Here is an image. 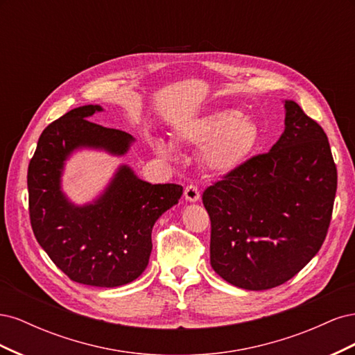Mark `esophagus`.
Wrapping results in <instances>:
<instances>
[{
    "instance_id": "1",
    "label": "esophagus",
    "mask_w": 355,
    "mask_h": 355,
    "mask_svg": "<svg viewBox=\"0 0 355 355\" xmlns=\"http://www.w3.org/2000/svg\"><path fill=\"white\" fill-rule=\"evenodd\" d=\"M184 196H185V198H187L188 201L196 202V201L200 200V191H198V188H197L196 185H188V187L185 188Z\"/></svg>"
}]
</instances>
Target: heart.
<instances>
[{
	"label": "heart",
	"mask_w": 355,
	"mask_h": 355,
	"mask_svg": "<svg viewBox=\"0 0 355 355\" xmlns=\"http://www.w3.org/2000/svg\"><path fill=\"white\" fill-rule=\"evenodd\" d=\"M173 137L179 145L202 146L201 161L207 170L228 175L253 155L259 142V127L240 111L220 110L182 123ZM157 149L164 155L171 154V146L164 141L157 142Z\"/></svg>",
	"instance_id": "1"
}]
</instances>
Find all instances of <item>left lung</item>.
Returning a JSON list of instances; mask_svg holds the SVG:
<instances>
[{"label": "left lung", "instance_id": "obj_1", "mask_svg": "<svg viewBox=\"0 0 355 355\" xmlns=\"http://www.w3.org/2000/svg\"><path fill=\"white\" fill-rule=\"evenodd\" d=\"M284 132L202 192L210 222V263L225 282L266 290L295 277L327 235L338 171L321 125L284 102Z\"/></svg>", "mask_w": 355, "mask_h": 355}]
</instances>
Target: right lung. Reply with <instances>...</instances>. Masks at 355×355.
Returning a JSON list of instances; mask_svg holds the SVG:
<instances>
[{
    "instance_id": "add662e5",
    "label": "right lung",
    "mask_w": 355,
    "mask_h": 355,
    "mask_svg": "<svg viewBox=\"0 0 355 355\" xmlns=\"http://www.w3.org/2000/svg\"><path fill=\"white\" fill-rule=\"evenodd\" d=\"M99 111V105L80 106L41 133L28 167L29 218L40 245L72 282L118 287L145 271L154 223L178 204L184 188L153 185L121 166L94 202L72 204L60 189V176L75 149L99 148L123 155L135 141L123 130L87 120Z\"/></svg>"
}]
</instances>
